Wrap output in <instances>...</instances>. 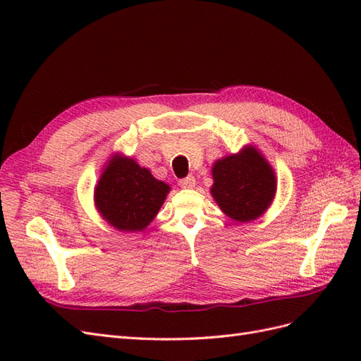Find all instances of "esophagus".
<instances>
[{
  "label": "esophagus",
  "mask_w": 361,
  "mask_h": 361,
  "mask_svg": "<svg viewBox=\"0 0 361 361\" xmlns=\"http://www.w3.org/2000/svg\"><path fill=\"white\" fill-rule=\"evenodd\" d=\"M178 185L185 189H192L195 186V176L188 175V176H185V178H181L178 181Z\"/></svg>",
  "instance_id": "esophagus-1"
}]
</instances>
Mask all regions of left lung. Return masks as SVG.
I'll return each instance as SVG.
<instances>
[{"label":"left lung","mask_w":361,"mask_h":361,"mask_svg":"<svg viewBox=\"0 0 361 361\" xmlns=\"http://www.w3.org/2000/svg\"><path fill=\"white\" fill-rule=\"evenodd\" d=\"M212 176L211 192L220 209L242 224L257 219L276 192L271 166L252 147L219 159L212 167Z\"/></svg>","instance_id":"1"}]
</instances>
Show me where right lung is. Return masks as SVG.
Here are the masks:
<instances>
[{
  "mask_svg": "<svg viewBox=\"0 0 361 361\" xmlns=\"http://www.w3.org/2000/svg\"><path fill=\"white\" fill-rule=\"evenodd\" d=\"M166 183L153 178L133 159L114 157L96 186V206L102 217L121 231H142L155 219L169 194Z\"/></svg>",
  "mask_w": 361,
  "mask_h": 361,
  "instance_id": "add662e5",
  "label": "right lung"
}]
</instances>
